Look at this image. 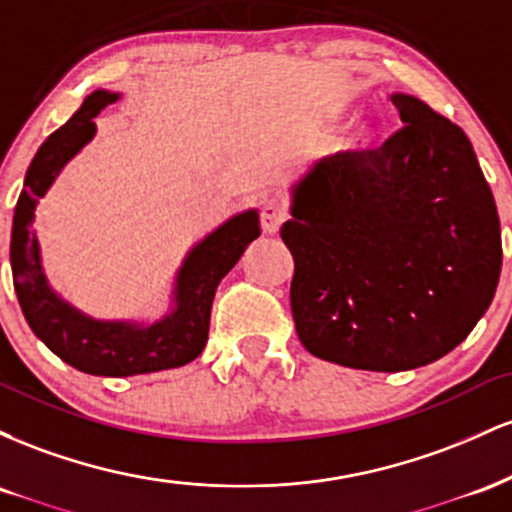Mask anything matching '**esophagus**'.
Listing matches in <instances>:
<instances>
[{
  "label": "esophagus",
  "instance_id": "34e87169",
  "mask_svg": "<svg viewBox=\"0 0 512 512\" xmlns=\"http://www.w3.org/2000/svg\"><path fill=\"white\" fill-rule=\"evenodd\" d=\"M286 207L284 202H279V199H269V202L262 204V211H260V221H262V231L264 233H279L281 223L286 221Z\"/></svg>",
  "mask_w": 512,
  "mask_h": 512
}]
</instances>
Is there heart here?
Here are the masks:
<instances>
[{
    "label": "heart",
    "mask_w": 512,
    "mask_h": 512,
    "mask_svg": "<svg viewBox=\"0 0 512 512\" xmlns=\"http://www.w3.org/2000/svg\"><path fill=\"white\" fill-rule=\"evenodd\" d=\"M370 134H373V127H370L368 122H361V125H356L349 134H346V137H342V142H339V144H342L344 149H351V146L368 142Z\"/></svg>",
    "instance_id": "obj_1"
}]
</instances>
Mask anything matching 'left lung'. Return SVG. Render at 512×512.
<instances>
[{"mask_svg":"<svg viewBox=\"0 0 512 512\" xmlns=\"http://www.w3.org/2000/svg\"><path fill=\"white\" fill-rule=\"evenodd\" d=\"M380 149L317 161L291 190L281 238L291 313L310 354L397 373L467 339L501 276V221L472 142L419 98Z\"/></svg>","mask_w":512,"mask_h":512,"instance_id":"1","label":"left lung"}]
</instances>
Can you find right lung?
Here are the masks:
<instances>
[{"label": "right lung", "instance_id": "obj_1", "mask_svg": "<svg viewBox=\"0 0 512 512\" xmlns=\"http://www.w3.org/2000/svg\"><path fill=\"white\" fill-rule=\"evenodd\" d=\"M120 93L93 91L67 125L45 139L26 170L11 228V274L23 317L52 354L81 373L127 378L185 366L202 354L209 337L211 301L219 281L260 236L255 209L236 214L187 252L173 289V310L154 325L93 320L50 289L31 231L38 199L50 190L67 161L96 134V117Z\"/></svg>", "mask_w": 512, "mask_h": 512}]
</instances>
